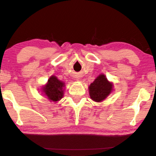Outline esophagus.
<instances>
[{"label":"esophagus","mask_w":156,"mask_h":156,"mask_svg":"<svg viewBox=\"0 0 156 156\" xmlns=\"http://www.w3.org/2000/svg\"><path fill=\"white\" fill-rule=\"evenodd\" d=\"M77 80H79V79H78V78H77V79H76Z\"/></svg>","instance_id":"34e87169"}]
</instances>
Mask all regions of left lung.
Masks as SVG:
<instances>
[{"instance_id": "obj_1", "label": "left lung", "mask_w": 156, "mask_h": 156, "mask_svg": "<svg viewBox=\"0 0 156 156\" xmlns=\"http://www.w3.org/2000/svg\"><path fill=\"white\" fill-rule=\"evenodd\" d=\"M114 90V84L107 79L104 74L99 75L89 87V92L92 101L102 102Z\"/></svg>"}]
</instances>
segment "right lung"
<instances>
[{
    "mask_svg": "<svg viewBox=\"0 0 156 156\" xmlns=\"http://www.w3.org/2000/svg\"><path fill=\"white\" fill-rule=\"evenodd\" d=\"M64 89L65 83L53 75L48 78L47 83L42 86L41 92L50 101L56 103L63 98Z\"/></svg>",
    "mask_w": 156,
    "mask_h": 156,
    "instance_id": "right-lung-1",
    "label": "right lung"
}]
</instances>
